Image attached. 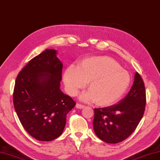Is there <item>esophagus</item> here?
I'll return each mask as SVG.
<instances>
[{
  "mask_svg": "<svg viewBox=\"0 0 160 160\" xmlns=\"http://www.w3.org/2000/svg\"><path fill=\"white\" fill-rule=\"evenodd\" d=\"M75 107H76V108H78V109H82V108H85V106L82 105V104H80V103H77L76 106H75Z\"/></svg>",
  "mask_w": 160,
  "mask_h": 160,
  "instance_id": "obj_1",
  "label": "esophagus"
}]
</instances>
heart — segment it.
Masks as SVG:
<instances>
[{
    "label": "heart",
    "instance_id": "1",
    "mask_svg": "<svg viewBox=\"0 0 160 160\" xmlns=\"http://www.w3.org/2000/svg\"><path fill=\"white\" fill-rule=\"evenodd\" d=\"M66 91L75 96L88 82L89 91L81 99L94 101L100 106H108L120 99L131 82L129 72L112 59L96 57L84 59L77 68L69 66L63 75Z\"/></svg>",
    "mask_w": 160,
    "mask_h": 160
}]
</instances>
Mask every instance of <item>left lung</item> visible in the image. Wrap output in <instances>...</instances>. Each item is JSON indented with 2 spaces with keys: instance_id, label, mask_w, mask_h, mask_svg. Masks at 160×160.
Returning a JSON list of instances; mask_svg holds the SVG:
<instances>
[{
  "instance_id": "left-lung-1",
  "label": "left lung",
  "mask_w": 160,
  "mask_h": 160,
  "mask_svg": "<svg viewBox=\"0 0 160 160\" xmlns=\"http://www.w3.org/2000/svg\"><path fill=\"white\" fill-rule=\"evenodd\" d=\"M146 88L138 72L125 97L115 105L94 108V130L98 138L108 143L125 140L134 132L144 114Z\"/></svg>"
}]
</instances>
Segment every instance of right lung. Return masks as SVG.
<instances>
[{
	"label": "right lung",
	"instance_id": "right-lung-1",
	"mask_svg": "<svg viewBox=\"0 0 160 160\" xmlns=\"http://www.w3.org/2000/svg\"><path fill=\"white\" fill-rule=\"evenodd\" d=\"M62 68L57 51L48 49L30 60L16 78L14 109L23 127L38 141L59 137L66 115L75 106L72 98L60 89Z\"/></svg>",
	"mask_w": 160,
	"mask_h": 160
}]
</instances>
